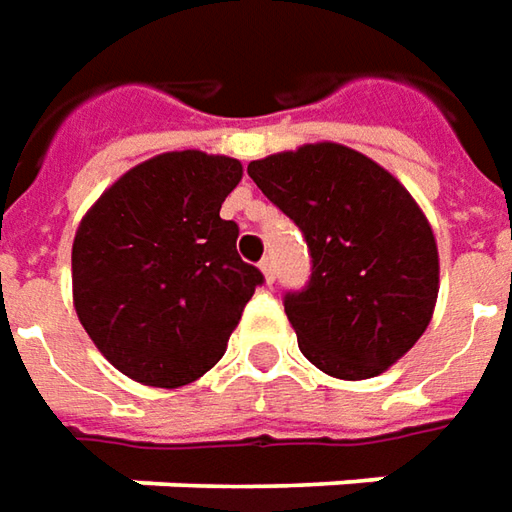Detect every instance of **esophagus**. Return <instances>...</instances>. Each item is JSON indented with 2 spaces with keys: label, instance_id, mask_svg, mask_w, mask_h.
Here are the masks:
<instances>
[{
  "label": "esophagus",
  "instance_id": "obj_1",
  "mask_svg": "<svg viewBox=\"0 0 512 512\" xmlns=\"http://www.w3.org/2000/svg\"><path fill=\"white\" fill-rule=\"evenodd\" d=\"M260 271H263L266 283H274V260H271V257H263V260H260Z\"/></svg>",
  "mask_w": 512,
  "mask_h": 512
}]
</instances>
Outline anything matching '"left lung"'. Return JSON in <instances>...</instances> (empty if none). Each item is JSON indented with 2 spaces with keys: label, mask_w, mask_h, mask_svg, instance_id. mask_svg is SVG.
<instances>
[{
  "label": "left lung",
  "mask_w": 512,
  "mask_h": 512,
  "mask_svg": "<svg viewBox=\"0 0 512 512\" xmlns=\"http://www.w3.org/2000/svg\"><path fill=\"white\" fill-rule=\"evenodd\" d=\"M246 170L311 252V280L283 300L302 356L344 381L389 370L429 328L440 291L437 241L415 198L339 142L271 154Z\"/></svg>",
  "instance_id": "obj_1"
}]
</instances>
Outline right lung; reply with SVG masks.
<instances>
[{"mask_svg": "<svg viewBox=\"0 0 512 512\" xmlns=\"http://www.w3.org/2000/svg\"><path fill=\"white\" fill-rule=\"evenodd\" d=\"M238 159L170 151L123 173L83 215L72 300L97 350L145 387L176 389L212 370L263 283L221 218Z\"/></svg>", "mask_w": 512, "mask_h": 512, "instance_id": "add662e5", "label": "right lung"}]
</instances>
